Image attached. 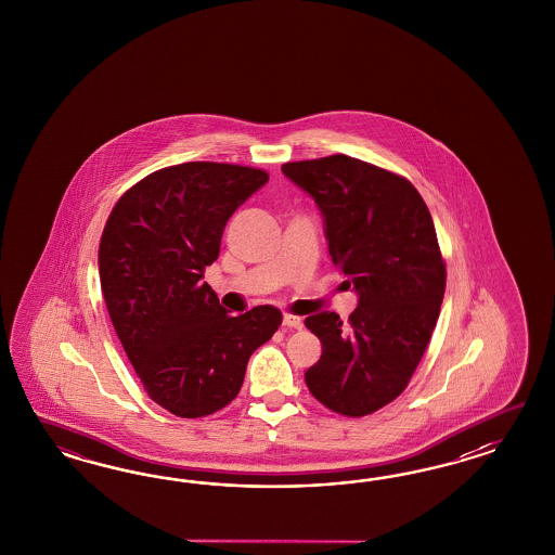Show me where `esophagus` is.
Instances as JSON below:
<instances>
[{"mask_svg":"<svg viewBox=\"0 0 555 555\" xmlns=\"http://www.w3.org/2000/svg\"><path fill=\"white\" fill-rule=\"evenodd\" d=\"M283 325L285 327H291V330H301L302 320L299 315H291V313H285V318H283Z\"/></svg>","mask_w":555,"mask_h":555,"instance_id":"esophagus-1","label":"esophagus"}]
</instances>
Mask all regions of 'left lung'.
Wrapping results in <instances>:
<instances>
[{
  "mask_svg": "<svg viewBox=\"0 0 555 555\" xmlns=\"http://www.w3.org/2000/svg\"><path fill=\"white\" fill-rule=\"evenodd\" d=\"M320 205L332 262L360 295L348 323L334 311L305 320L321 358L305 372L311 395L364 417L403 392L436 330L446 262L420 191L401 175L346 154L283 165Z\"/></svg>",
  "mask_w": 555,
  "mask_h": 555,
  "instance_id": "8db88e82",
  "label": "left lung"
}]
</instances>
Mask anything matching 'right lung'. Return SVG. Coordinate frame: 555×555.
I'll return each mask as SVG.
<instances>
[{
  "instance_id": "obj_1",
  "label": "right lung",
  "mask_w": 555,
  "mask_h": 555,
  "mask_svg": "<svg viewBox=\"0 0 555 555\" xmlns=\"http://www.w3.org/2000/svg\"><path fill=\"white\" fill-rule=\"evenodd\" d=\"M267 181V170L228 163L160 168L119 197L103 228L109 320L149 397L177 417L232 403L254 350L283 323L272 305L232 318L202 281L228 219Z\"/></svg>"
}]
</instances>
